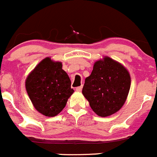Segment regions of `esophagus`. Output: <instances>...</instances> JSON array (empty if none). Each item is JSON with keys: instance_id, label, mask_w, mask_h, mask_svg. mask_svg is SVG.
Segmentation results:
<instances>
[{"instance_id": "1", "label": "esophagus", "mask_w": 157, "mask_h": 157, "mask_svg": "<svg viewBox=\"0 0 157 157\" xmlns=\"http://www.w3.org/2000/svg\"><path fill=\"white\" fill-rule=\"evenodd\" d=\"M82 89V86H78V87L76 88V91H77V92H81Z\"/></svg>"}]
</instances>
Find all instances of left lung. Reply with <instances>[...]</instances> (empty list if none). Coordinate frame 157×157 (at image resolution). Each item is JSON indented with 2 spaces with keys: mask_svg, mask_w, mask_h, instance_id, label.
<instances>
[{
  "mask_svg": "<svg viewBox=\"0 0 157 157\" xmlns=\"http://www.w3.org/2000/svg\"><path fill=\"white\" fill-rule=\"evenodd\" d=\"M130 76L126 68L109 57L94 64L86 78L82 94L92 109L105 117L116 113L126 102L130 89Z\"/></svg>",
  "mask_w": 157,
  "mask_h": 157,
  "instance_id": "8db88e82",
  "label": "left lung"
}]
</instances>
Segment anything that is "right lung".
I'll list each match as a JSON object with an SVG mask.
<instances>
[{"mask_svg": "<svg viewBox=\"0 0 157 157\" xmlns=\"http://www.w3.org/2000/svg\"><path fill=\"white\" fill-rule=\"evenodd\" d=\"M25 87L35 108L46 116L62 112L74 92L62 62H52L50 58L41 61L30 73Z\"/></svg>", "mask_w": 157, "mask_h": 157, "instance_id": "obj_1", "label": "right lung"}]
</instances>
